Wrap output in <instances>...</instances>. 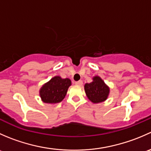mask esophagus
Masks as SVG:
<instances>
[{
  "instance_id": "1",
  "label": "esophagus",
  "mask_w": 151,
  "mask_h": 151,
  "mask_svg": "<svg viewBox=\"0 0 151 151\" xmlns=\"http://www.w3.org/2000/svg\"><path fill=\"white\" fill-rule=\"evenodd\" d=\"M83 81H82V80H79V81H77V82H76L75 83V84L77 85H83Z\"/></svg>"
}]
</instances>
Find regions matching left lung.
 Listing matches in <instances>:
<instances>
[{"mask_svg": "<svg viewBox=\"0 0 151 151\" xmlns=\"http://www.w3.org/2000/svg\"><path fill=\"white\" fill-rule=\"evenodd\" d=\"M85 91L87 96L93 103H100L107 99L109 88L99 77H94L93 82L85 85Z\"/></svg>", "mask_w": 151, "mask_h": 151, "instance_id": "8db88e82", "label": "left lung"}]
</instances>
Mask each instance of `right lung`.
<instances>
[{"label": "right lung", "mask_w": 151, "mask_h": 151, "mask_svg": "<svg viewBox=\"0 0 151 151\" xmlns=\"http://www.w3.org/2000/svg\"><path fill=\"white\" fill-rule=\"evenodd\" d=\"M71 84L69 79H62L60 77L52 78L40 89V96L42 101L49 104L59 103L65 98L68 87Z\"/></svg>", "instance_id": "right-lung-1"}]
</instances>
